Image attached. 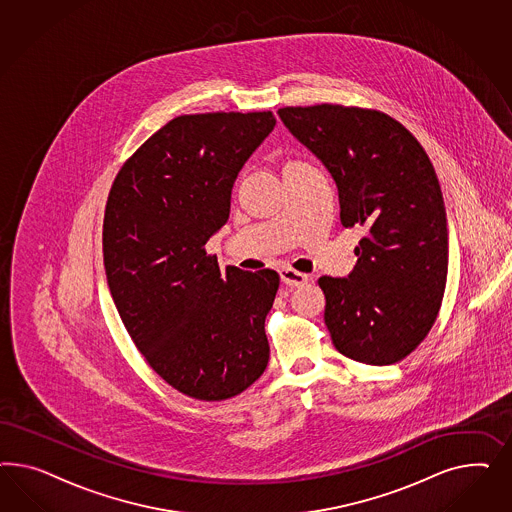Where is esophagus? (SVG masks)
Here are the masks:
<instances>
[{"label": "esophagus", "mask_w": 512, "mask_h": 512, "mask_svg": "<svg viewBox=\"0 0 512 512\" xmlns=\"http://www.w3.org/2000/svg\"><path fill=\"white\" fill-rule=\"evenodd\" d=\"M279 276L285 285H291V287H302L304 283H308V276L302 272H296L293 268H281Z\"/></svg>", "instance_id": "esophagus-1"}]
</instances>
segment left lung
<instances>
[{
  "mask_svg": "<svg viewBox=\"0 0 512 512\" xmlns=\"http://www.w3.org/2000/svg\"><path fill=\"white\" fill-rule=\"evenodd\" d=\"M338 187L343 227H364L347 278H319L325 325L341 355L388 366L417 349L447 283L449 231L439 180L419 140L379 110H278Z\"/></svg>",
  "mask_w": 512,
  "mask_h": 512,
  "instance_id": "1",
  "label": "left lung"
}]
</instances>
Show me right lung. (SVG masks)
I'll return each instance as SVG.
<instances>
[{"instance_id":"right-lung-1","label":"right lung","mask_w":512,"mask_h":512,"mask_svg":"<svg viewBox=\"0 0 512 512\" xmlns=\"http://www.w3.org/2000/svg\"><path fill=\"white\" fill-rule=\"evenodd\" d=\"M274 125L270 110L178 116L110 189L103 257L112 300L154 372L202 402L244 392L270 357L264 319L278 272L221 270L204 246L227 223L234 180Z\"/></svg>"}]
</instances>
